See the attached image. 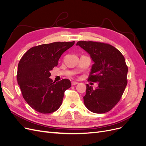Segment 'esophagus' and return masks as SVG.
Listing matches in <instances>:
<instances>
[{
    "label": "esophagus",
    "instance_id": "esophagus-1",
    "mask_svg": "<svg viewBox=\"0 0 146 146\" xmlns=\"http://www.w3.org/2000/svg\"><path fill=\"white\" fill-rule=\"evenodd\" d=\"M78 83V82H76V81H72V82H71V85H72V86H74V85H77Z\"/></svg>",
    "mask_w": 146,
    "mask_h": 146
}]
</instances>
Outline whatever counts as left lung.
I'll use <instances>...</instances> for the list:
<instances>
[{
	"label": "left lung",
	"instance_id": "obj_1",
	"mask_svg": "<svg viewBox=\"0 0 146 146\" xmlns=\"http://www.w3.org/2000/svg\"><path fill=\"white\" fill-rule=\"evenodd\" d=\"M77 45L86 50L94 62L88 80L99 83L95 90L86 84L84 104L93 113L108 112L120 100L127 86L128 67L124 56L107 43L80 41Z\"/></svg>",
	"mask_w": 146,
	"mask_h": 146
}]
</instances>
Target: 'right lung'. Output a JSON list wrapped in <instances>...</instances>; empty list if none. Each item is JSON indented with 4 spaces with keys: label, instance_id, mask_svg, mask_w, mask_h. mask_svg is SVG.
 I'll list each match as a JSON object with an SVG mask.
<instances>
[{
    "label": "right lung",
    "instance_id": "obj_1",
    "mask_svg": "<svg viewBox=\"0 0 146 146\" xmlns=\"http://www.w3.org/2000/svg\"><path fill=\"white\" fill-rule=\"evenodd\" d=\"M72 42H55L34 46L20 60L17 80L27 103L39 113L56 111L62 104L64 91L71 86L67 78L56 83L50 72L58 65L61 55L71 47Z\"/></svg>",
    "mask_w": 146,
    "mask_h": 146
}]
</instances>
